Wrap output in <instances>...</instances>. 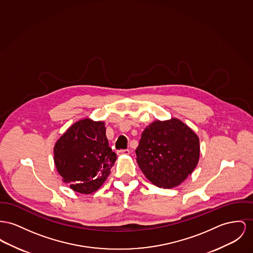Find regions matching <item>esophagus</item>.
<instances>
[{"label": "esophagus", "instance_id": "obj_1", "mask_svg": "<svg viewBox=\"0 0 253 253\" xmlns=\"http://www.w3.org/2000/svg\"><path fill=\"white\" fill-rule=\"evenodd\" d=\"M130 153V150H128V149H126V150H120L118 151V154H126V155H127V154H129Z\"/></svg>", "mask_w": 253, "mask_h": 253}]
</instances>
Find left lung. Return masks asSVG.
Returning <instances> with one entry per match:
<instances>
[{"label": "left lung", "instance_id": "left-lung-1", "mask_svg": "<svg viewBox=\"0 0 253 253\" xmlns=\"http://www.w3.org/2000/svg\"><path fill=\"white\" fill-rule=\"evenodd\" d=\"M135 152L139 168L152 184L169 189L182 183L197 167L200 140L178 119L155 121L143 131Z\"/></svg>", "mask_w": 253, "mask_h": 253}]
</instances>
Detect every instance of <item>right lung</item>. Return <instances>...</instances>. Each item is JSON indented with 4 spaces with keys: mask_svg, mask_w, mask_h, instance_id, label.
I'll return each instance as SVG.
<instances>
[{
    "mask_svg": "<svg viewBox=\"0 0 253 253\" xmlns=\"http://www.w3.org/2000/svg\"><path fill=\"white\" fill-rule=\"evenodd\" d=\"M103 122L75 123L54 145V164L63 181L81 194L97 191L105 181L117 155L108 146Z\"/></svg>",
    "mask_w": 253,
    "mask_h": 253,
    "instance_id": "right-lung-1",
    "label": "right lung"
}]
</instances>
